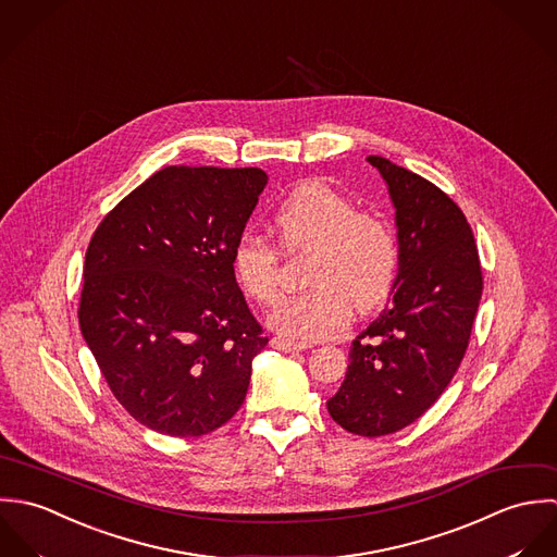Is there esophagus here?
Segmentation results:
<instances>
[{
	"instance_id": "obj_1",
	"label": "esophagus",
	"mask_w": 557,
	"mask_h": 557,
	"mask_svg": "<svg viewBox=\"0 0 557 557\" xmlns=\"http://www.w3.org/2000/svg\"><path fill=\"white\" fill-rule=\"evenodd\" d=\"M271 346H275V348H280L284 352H299V350L308 348L306 342H295V339H286V337H273Z\"/></svg>"
}]
</instances>
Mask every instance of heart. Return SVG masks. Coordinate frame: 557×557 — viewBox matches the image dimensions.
<instances>
[{
	"mask_svg": "<svg viewBox=\"0 0 557 557\" xmlns=\"http://www.w3.org/2000/svg\"><path fill=\"white\" fill-rule=\"evenodd\" d=\"M280 247H312L306 293L288 297L271 314V327L293 339H323L339 334L352 308L376 310L392 293L400 271V243L394 227L363 213L348 196L325 183H306L273 213ZM238 288L256 304L271 306L282 295L280 256L269 240L243 234L230 251Z\"/></svg>",
	"mask_w": 557,
	"mask_h": 557,
	"instance_id": "heart-1",
	"label": "heart"
}]
</instances>
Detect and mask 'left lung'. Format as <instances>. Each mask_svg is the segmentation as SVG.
Masks as SVG:
<instances>
[{"label":"left lung","mask_w":557,"mask_h":557,"mask_svg":"<svg viewBox=\"0 0 557 557\" xmlns=\"http://www.w3.org/2000/svg\"><path fill=\"white\" fill-rule=\"evenodd\" d=\"M368 161L396 207L400 271L385 310L352 339L327 409L344 431L383 437L429 411L456 374L482 297V267L447 194L389 159Z\"/></svg>","instance_id":"obj_1"}]
</instances>
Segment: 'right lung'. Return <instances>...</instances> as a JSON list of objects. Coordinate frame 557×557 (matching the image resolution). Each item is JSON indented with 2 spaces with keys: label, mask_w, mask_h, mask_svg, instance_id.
<instances>
[{
  "label": "right lung",
  "mask_w": 557,
  "mask_h": 557,
  "mask_svg": "<svg viewBox=\"0 0 557 557\" xmlns=\"http://www.w3.org/2000/svg\"><path fill=\"white\" fill-rule=\"evenodd\" d=\"M267 181L258 168H163L88 245L82 334L117 403L161 435L213 433L245 400L269 337L230 251Z\"/></svg>",
  "instance_id": "1"
}]
</instances>
